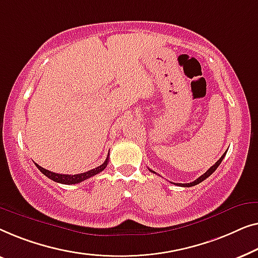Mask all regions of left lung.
Listing matches in <instances>:
<instances>
[{
  "label": "left lung",
  "instance_id": "8db88e82",
  "mask_svg": "<svg viewBox=\"0 0 258 258\" xmlns=\"http://www.w3.org/2000/svg\"><path fill=\"white\" fill-rule=\"evenodd\" d=\"M226 154H227V152H224V154L222 155V157H221V158L219 159V160H217V161L215 162V164H214L212 167H210V168H209L208 170H207V172H206L205 174H202V175H201L200 177H198L197 180L193 181V182H189V183H174V184H176V186H180V187H191V186H195V184H199V183H200V182H202L203 180H206L207 177L210 176V175H212V174H213L214 172H215L217 167H219V166H220V164H221V162H222L223 158L226 157ZM150 170H151L152 173L157 174V173L154 172V170H152V169H150Z\"/></svg>",
  "mask_w": 258,
  "mask_h": 258
}]
</instances>
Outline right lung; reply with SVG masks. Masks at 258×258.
<instances>
[{"mask_svg": "<svg viewBox=\"0 0 258 258\" xmlns=\"http://www.w3.org/2000/svg\"><path fill=\"white\" fill-rule=\"evenodd\" d=\"M108 155L106 158V160L104 161V164H101L100 166L96 167V168H93L91 170H89V172H85V173H81V174H75V175H70V174H59V173H53L51 170H48L45 168H43L37 164H35L36 167L41 170V172L44 174L45 176H48L49 179H51L52 181H55V182L58 183H63V184H76V183H79L82 182V181L84 180H88L90 177H92L96 175V174L100 173L101 170H104L106 168V166L108 164Z\"/></svg>", "mask_w": 258, "mask_h": 258, "instance_id": "obj_1", "label": "right lung"}]
</instances>
